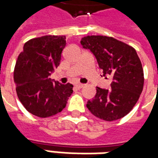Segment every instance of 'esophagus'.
<instances>
[{
  "label": "esophagus",
  "mask_w": 158,
  "mask_h": 158,
  "mask_svg": "<svg viewBox=\"0 0 158 158\" xmlns=\"http://www.w3.org/2000/svg\"><path fill=\"white\" fill-rule=\"evenodd\" d=\"M75 87L77 89H81V88L84 87V85H83V84H76Z\"/></svg>",
  "instance_id": "obj_1"
}]
</instances>
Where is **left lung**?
Wrapping results in <instances>:
<instances>
[{
	"instance_id": "8db88e82",
	"label": "left lung",
	"mask_w": 158,
	"mask_h": 158,
	"mask_svg": "<svg viewBox=\"0 0 158 158\" xmlns=\"http://www.w3.org/2000/svg\"><path fill=\"white\" fill-rule=\"evenodd\" d=\"M80 43L96 56L103 76L113 77L112 89L96 87V96L87 102V108L93 115L106 121L124 117L139 100L144 85L142 65L136 51L107 36H86Z\"/></svg>"
}]
</instances>
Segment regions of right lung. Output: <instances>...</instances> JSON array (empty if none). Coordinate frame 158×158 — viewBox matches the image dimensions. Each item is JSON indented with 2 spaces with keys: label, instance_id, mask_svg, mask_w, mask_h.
Segmentation results:
<instances>
[{
  "label": "right lung",
  "instance_id": "right-lung-1",
  "mask_svg": "<svg viewBox=\"0 0 158 158\" xmlns=\"http://www.w3.org/2000/svg\"><path fill=\"white\" fill-rule=\"evenodd\" d=\"M66 37L45 35L27 41L16 62L13 73L16 91L26 110L47 118L62 112L73 85H62L49 76L61 62Z\"/></svg>",
  "mask_w": 158,
  "mask_h": 158
}]
</instances>
